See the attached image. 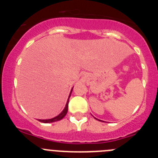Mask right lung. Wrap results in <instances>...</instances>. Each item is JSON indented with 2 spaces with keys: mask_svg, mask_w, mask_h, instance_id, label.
<instances>
[{
  "mask_svg": "<svg viewBox=\"0 0 158 158\" xmlns=\"http://www.w3.org/2000/svg\"><path fill=\"white\" fill-rule=\"evenodd\" d=\"M71 92H72V90H71ZM70 95H71V93H70ZM70 95H69V96H70ZM68 102H69V99H68V101H67L66 105H65V107L64 108V110L62 111L61 114H59V115H58V116L54 117V118H50V119H39L40 122L47 123H54V122H56V121L61 120L62 118H63L64 117H65V115H66L67 111H68Z\"/></svg>",
  "mask_w": 158,
  "mask_h": 158,
  "instance_id": "add662e5",
  "label": "right lung"
}]
</instances>
